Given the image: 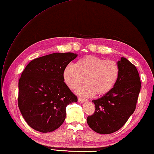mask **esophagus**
<instances>
[{
    "mask_svg": "<svg viewBox=\"0 0 154 154\" xmlns=\"http://www.w3.org/2000/svg\"><path fill=\"white\" fill-rule=\"evenodd\" d=\"M78 102H80V103H84V102L86 101H87V100H86V99H84V98L78 97Z\"/></svg>",
    "mask_w": 154,
    "mask_h": 154,
    "instance_id": "obj_1",
    "label": "esophagus"
}]
</instances>
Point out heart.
Wrapping results in <instances>:
<instances>
[{"mask_svg": "<svg viewBox=\"0 0 154 154\" xmlns=\"http://www.w3.org/2000/svg\"><path fill=\"white\" fill-rule=\"evenodd\" d=\"M119 75V68L115 61L88 55L77 60L74 66H66L63 71V79L71 90L81 86L85 79L87 85L77 91L78 94L86 97L94 94L103 96L114 87Z\"/></svg>", "mask_w": 154, "mask_h": 154, "instance_id": "b5f03b06", "label": "heart"}]
</instances>
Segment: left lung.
<instances>
[{
    "instance_id": "1",
    "label": "left lung",
    "mask_w": 154,
    "mask_h": 154,
    "mask_svg": "<svg viewBox=\"0 0 154 154\" xmlns=\"http://www.w3.org/2000/svg\"><path fill=\"white\" fill-rule=\"evenodd\" d=\"M119 75L108 94L93 100L94 113L88 116L89 126L100 134H111L122 128L134 112L141 88L136 66L125 57L117 62Z\"/></svg>"
}]
</instances>
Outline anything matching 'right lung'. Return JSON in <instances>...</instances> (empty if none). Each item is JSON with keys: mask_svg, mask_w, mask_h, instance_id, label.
I'll list each match as a JSON object with an SVG mask.
<instances>
[{"mask_svg": "<svg viewBox=\"0 0 154 154\" xmlns=\"http://www.w3.org/2000/svg\"><path fill=\"white\" fill-rule=\"evenodd\" d=\"M78 54L54 53L27 65L18 82V107L27 123L37 131L53 132L63 123L68 105L78 98L64 83L63 71Z\"/></svg>", "mask_w": 154, "mask_h": 154, "instance_id": "add662e5", "label": "right lung"}]
</instances>
